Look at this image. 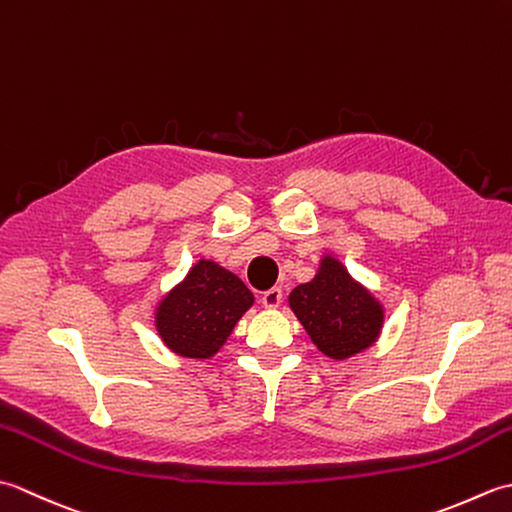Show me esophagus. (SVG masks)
Wrapping results in <instances>:
<instances>
[{"label":"esophagus","instance_id":"1","mask_svg":"<svg viewBox=\"0 0 512 512\" xmlns=\"http://www.w3.org/2000/svg\"><path fill=\"white\" fill-rule=\"evenodd\" d=\"M281 301H284V290H281V288H270L262 295V306L264 308H279Z\"/></svg>","mask_w":512,"mask_h":512}]
</instances>
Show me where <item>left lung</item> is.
<instances>
[{"mask_svg":"<svg viewBox=\"0 0 512 512\" xmlns=\"http://www.w3.org/2000/svg\"><path fill=\"white\" fill-rule=\"evenodd\" d=\"M288 303L319 352L334 361L374 345L385 321L380 301L332 255L321 259L312 281L290 292Z\"/></svg>","mask_w":512,"mask_h":512,"instance_id":"obj_1","label":"left lung"}]
</instances>
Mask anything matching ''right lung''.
Returning <instances> with one entry per match:
<instances>
[{
	"label": "right lung",
	"instance_id": "obj_1",
	"mask_svg": "<svg viewBox=\"0 0 512 512\" xmlns=\"http://www.w3.org/2000/svg\"><path fill=\"white\" fill-rule=\"evenodd\" d=\"M253 301V292L231 270L200 259L158 303L156 330L173 354L211 358Z\"/></svg>",
	"mask_w": 512,
	"mask_h": 512
}]
</instances>
